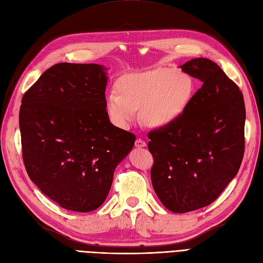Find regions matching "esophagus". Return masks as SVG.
I'll use <instances>...</instances> for the list:
<instances>
[{"label": "esophagus", "mask_w": 263, "mask_h": 263, "mask_svg": "<svg viewBox=\"0 0 263 263\" xmlns=\"http://www.w3.org/2000/svg\"><path fill=\"white\" fill-rule=\"evenodd\" d=\"M135 146L137 147V148H144V147H146V143L144 142V140H142L140 138H138V139H136Z\"/></svg>", "instance_id": "esophagus-1"}]
</instances>
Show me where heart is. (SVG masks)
<instances>
[{
    "label": "heart",
    "instance_id": "b5f03b06",
    "mask_svg": "<svg viewBox=\"0 0 263 263\" xmlns=\"http://www.w3.org/2000/svg\"><path fill=\"white\" fill-rule=\"evenodd\" d=\"M195 80L182 69H156L120 79L117 91L107 95L105 108L111 123L128 129L140 110L143 123L163 129L180 121L195 95Z\"/></svg>",
    "mask_w": 263,
    "mask_h": 263
}]
</instances>
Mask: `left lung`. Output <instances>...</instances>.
I'll list each match as a JSON object with an SVG mask.
<instances>
[{
  "label": "left lung",
  "mask_w": 263,
  "mask_h": 263,
  "mask_svg": "<svg viewBox=\"0 0 263 263\" xmlns=\"http://www.w3.org/2000/svg\"><path fill=\"white\" fill-rule=\"evenodd\" d=\"M202 87L183 118L151 132L154 191L163 205L186 213L214 202L238 174L245 153L246 107L239 87L206 58L180 66Z\"/></svg>",
  "instance_id": "1"
}]
</instances>
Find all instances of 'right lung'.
<instances>
[{
  "label": "right lung",
  "mask_w": 263,
  "mask_h": 263,
  "mask_svg": "<svg viewBox=\"0 0 263 263\" xmlns=\"http://www.w3.org/2000/svg\"><path fill=\"white\" fill-rule=\"evenodd\" d=\"M107 68L57 63L24 93L18 115L30 180L74 212L98 209L135 135L114 126L105 108Z\"/></svg>",
  "instance_id": "1"
}]
</instances>
